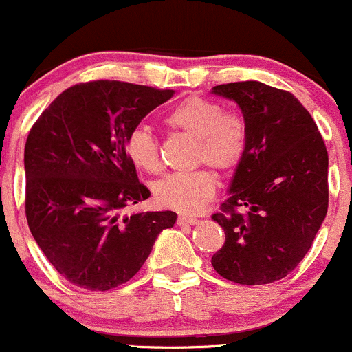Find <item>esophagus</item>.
<instances>
[{
    "label": "esophagus",
    "mask_w": 352,
    "mask_h": 352,
    "mask_svg": "<svg viewBox=\"0 0 352 352\" xmlns=\"http://www.w3.org/2000/svg\"><path fill=\"white\" fill-rule=\"evenodd\" d=\"M199 223V218L195 217H185V215H179L177 218V225L179 227H192V225Z\"/></svg>",
    "instance_id": "esophagus-1"
}]
</instances>
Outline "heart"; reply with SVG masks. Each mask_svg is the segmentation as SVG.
<instances>
[{
  "label": "heart",
  "instance_id": "obj_1",
  "mask_svg": "<svg viewBox=\"0 0 352 352\" xmlns=\"http://www.w3.org/2000/svg\"><path fill=\"white\" fill-rule=\"evenodd\" d=\"M165 124L197 140L195 160L217 170H230L240 162L246 147L243 117L223 109L213 100L188 96L165 116ZM125 153L140 170L159 168V148L147 129H134L125 139ZM213 173L205 168L187 173H168L155 184L153 195L162 207L177 212H195L215 193Z\"/></svg>",
  "mask_w": 352,
  "mask_h": 352
}]
</instances>
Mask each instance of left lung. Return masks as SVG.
Here are the masks:
<instances>
[{"instance_id": "left-lung-1", "label": "left lung", "mask_w": 352, "mask_h": 352, "mask_svg": "<svg viewBox=\"0 0 352 352\" xmlns=\"http://www.w3.org/2000/svg\"><path fill=\"white\" fill-rule=\"evenodd\" d=\"M240 107L246 147L228 199L212 218L225 245L212 256L220 276L268 285L296 268L328 212V151L292 92L258 80L212 87Z\"/></svg>"}]
</instances>
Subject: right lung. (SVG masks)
I'll use <instances>...</instances> for the list:
<instances>
[{"instance_id":"right-lung-1","label":"right lung","mask_w":352,"mask_h":352,"mask_svg":"<svg viewBox=\"0 0 352 352\" xmlns=\"http://www.w3.org/2000/svg\"><path fill=\"white\" fill-rule=\"evenodd\" d=\"M175 91L94 80L59 94L24 147L26 218L50 263L91 292H107L142 268L177 213L135 212L151 197L125 153V139Z\"/></svg>"}]
</instances>
